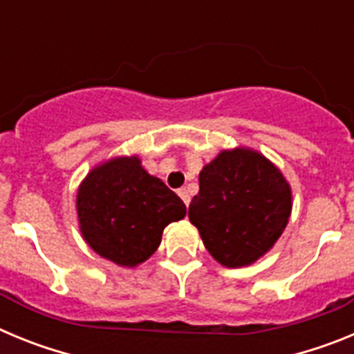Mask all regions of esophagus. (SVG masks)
<instances>
[{"mask_svg":"<svg viewBox=\"0 0 354 354\" xmlns=\"http://www.w3.org/2000/svg\"><path fill=\"white\" fill-rule=\"evenodd\" d=\"M177 193H179V196H180V198H183L184 204L189 205V200H192V196H189V193H187L186 187H180V189Z\"/></svg>","mask_w":354,"mask_h":354,"instance_id":"esophagus-1","label":"esophagus"}]
</instances>
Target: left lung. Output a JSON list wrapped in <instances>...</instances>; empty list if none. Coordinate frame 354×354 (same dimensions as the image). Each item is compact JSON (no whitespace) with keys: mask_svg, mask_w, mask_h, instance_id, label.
I'll use <instances>...</instances> for the list:
<instances>
[{"mask_svg":"<svg viewBox=\"0 0 354 354\" xmlns=\"http://www.w3.org/2000/svg\"><path fill=\"white\" fill-rule=\"evenodd\" d=\"M189 221L225 268L257 262L289 223L292 189L282 170L250 147L221 150L198 175Z\"/></svg>","mask_w":354,"mask_h":354,"instance_id":"1","label":"left lung"}]
</instances>
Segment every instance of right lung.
<instances>
[{
    "instance_id": "obj_1",
    "label": "right lung",
    "mask_w": 354,
    "mask_h": 354,
    "mask_svg": "<svg viewBox=\"0 0 354 354\" xmlns=\"http://www.w3.org/2000/svg\"><path fill=\"white\" fill-rule=\"evenodd\" d=\"M76 212L81 236L97 255L136 268L159 248L165 227L186 216V205L138 156H117L81 180Z\"/></svg>"
}]
</instances>
